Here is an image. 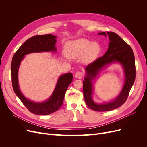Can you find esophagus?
Returning a JSON list of instances; mask_svg holds the SVG:
<instances>
[{"mask_svg":"<svg viewBox=\"0 0 147 147\" xmlns=\"http://www.w3.org/2000/svg\"><path fill=\"white\" fill-rule=\"evenodd\" d=\"M83 77V74L82 72H77L75 74V78L80 79Z\"/></svg>","mask_w":147,"mask_h":147,"instance_id":"1","label":"esophagus"}]
</instances>
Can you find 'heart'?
Segmentation results:
<instances>
[{"label": "heart", "mask_w": 147, "mask_h": 147, "mask_svg": "<svg viewBox=\"0 0 147 147\" xmlns=\"http://www.w3.org/2000/svg\"><path fill=\"white\" fill-rule=\"evenodd\" d=\"M100 51L98 43H92L89 40L80 38L66 43L65 53L71 59H77L83 56L85 63H91L97 57Z\"/></svg>", "instance_id": "obj_1"}]
</instances>
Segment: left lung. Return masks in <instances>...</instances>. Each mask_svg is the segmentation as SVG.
<instances>
[{
	"label": "left lung",
	"mask_w": 147,
	"mask_h": 147,
	"mask_svg": "<svg viewBox=\"0 0 147 147\" xmlns=\"http://www.w3.org/2000/svg\"><path fill=\"white\" fill-rule=\"evenodd\" d=\"M99 33V35H109L110 43L107 51L102 57H99L88 64L85 69L86 76L83 82V96L86 105L97 112H107L117 109L124 104L129 94L131 89L136 78L135 58L132 48L119 35L113 32ZM114 61H119L123 65L126 80L120 95L112 102L104 105H97L92 99V86L91 80L105 65Z\"/></svg>",
	"instance_id": "obj_1"
}]
</instances>
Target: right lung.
<instances>
[{"instance_id":"right-lung-1","label":"right lung","mask_w":147,"mask_h":147,"mask_svg":"<svg viewBox=\"0 0 147 147\" xmlns=\"http://www.w3.org/2000/svg\"><path fill=\"white\" fill-rule=\"evenodd\" d=\"M56 36L51 34L35 35L28 39L18 48L13 57L11 72V82L13 90L19 97L22 103L31 113L47 115L58 110L63 103L65 92L69 84L72 82L73 76L71 73L61 75L51 97L47 101L42 103H35L24 97L20 90L18 82V72L21 61L24 56L30 53L42 51H55Z\"/></svg>"}]
</instances>
